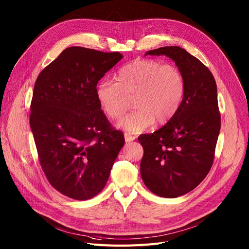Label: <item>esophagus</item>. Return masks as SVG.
I'll use <instances>...</instances> for the list:
<instances>
[{"instance_id": "34e87169", "label": "esophagus", "mask_w": 249, "mask_h": 249, "mask_svg": "<svg viewBox=\"0 0 249 249\" xmlns=\"http://www.w3.org/2000/svg\"><path fill=\"white\" fill-rule=\"evenodd\" d=\"M124 137H125V141H126V142L133 141V140L136 138L134 135H131V134H129V133H125V134H124Z\"/></svg>"}]
</instances>
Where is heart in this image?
Here are the masks:
<instances>
[{"label":"heart","instance_id":"b5f03b06","mask_svg":"<svg viewBox=\"0 0 249 249\" xmlns=\"http://www.w3.org/2000/svg\"><path fill=\"white\" fill-rule=\"evenodd\" d=\"M115 82L101 81L96 98L103 113L120 119L132 98L133 112L118 123L129 133H139L154 120L168 122L178 111L186 94V78L178 67L151 58H138L127 63L115 75Z\"/></svg>","mask_w":249,"mask_h":249}]
</instances>
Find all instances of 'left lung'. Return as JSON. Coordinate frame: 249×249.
I'll use <instances>...</instances> for the list:
<instances>
[{
	"instance_id": "left-lung-1",
	"label": "left lung",
	"mask_w": 249,
	"mask_h": 249,
	"mask_svg": "<svg viewBox=\"0 0 249 249\" xmlns=\"http://www.w3.org/2000/svg\"><path fill=\"white\" fill-rule=\"evenodd\" d=\"M147 54L172 58L186 78L177 114L155 132L138 137L145 186L160 197L177 198L199 186L212 167L221 127L217 86L210 70L184 48L164 46Z\"/></svg>"
}]
</instances>
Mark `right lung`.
Segmentation results:
<instances>
[{"instance_id":"obj_1","label":"right lung","mask_w":249,"mask_h":249,"mask_svg":"<svg viewBox=\"0 0 249 249\" xmlns=\"http://www.w3.org/2000/svg\"><path fill=\"white\" fill-rule=\"evenodd\" d=\"M120 52L71 46L39 73L30 127L49 184L69 198H94L106 185L124 135L101 110L98 82L119 61Z\"/></svg>"}]
</instances>
